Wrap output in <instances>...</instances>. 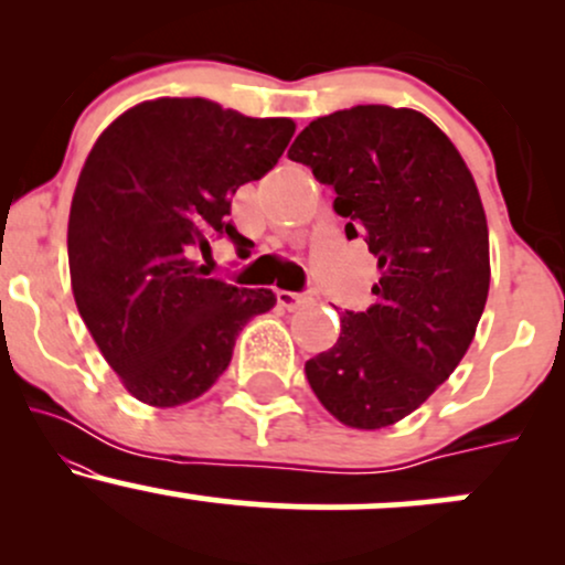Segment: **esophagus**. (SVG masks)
I'll use <instances>...</instances> for the list:
<instances>
[{"instance_id":"esophagus-1","label":"esophagus","mask_w":565,"mask_h":565,"mask_svg":"<svg viewBox=\"0 0 565 565\" xmlns=\"http://www.w3.org/2000/svg\"><path fill=\"white\" fill-rule=\"evenodd\" d=\"M278 302L287 310H300L305 305L313 302V295L310 291H278Z\"/></svg>"}]
</instances>
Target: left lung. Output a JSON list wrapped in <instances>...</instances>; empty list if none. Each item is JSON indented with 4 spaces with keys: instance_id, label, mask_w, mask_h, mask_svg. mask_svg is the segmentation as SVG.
I'll use <instances>...</instances> for the list:
<instances>
[{
    "instance_id": "left-lung-1",
    "label": "left lung",
    "mask_w": 565,
    "mask_h": 565,
    "mask_svg": "<svg viewBox=\"0 0 565 565\" xmlns=\"http://www.w3.org/2000/svg\"><path fill=\"white\" fill-rule=\"evenodd\" d=\"M289 159L334 188L345 236L364 238L380 284L369 310H345L332 348L305 364L342 425L387 427L449 380L489 295V228L454 142L412 108L353 106L319 116Z\"/></svg>"
}]
</instances>
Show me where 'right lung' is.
I'll return each instance as SVG.
<instances>
[{"label": "right lung", "instance_id": "obj_1", "mask_svg": "<svg viewBox=\"0 0 565 565\" xmlns=\"http://www.w3.org/2000/svg\"><path fill=\"white\" fill-rule=\"evenodd\" d=\"M291 119H252L206 97H159L121 114L84 161L68 215L76 308L135 398L180 406L215 385L270 289L210 276L196 252L228 236L231 196L276 167Z\"/></svg>", "mask_w": 565, "mask_h": 565}]
</instances>
